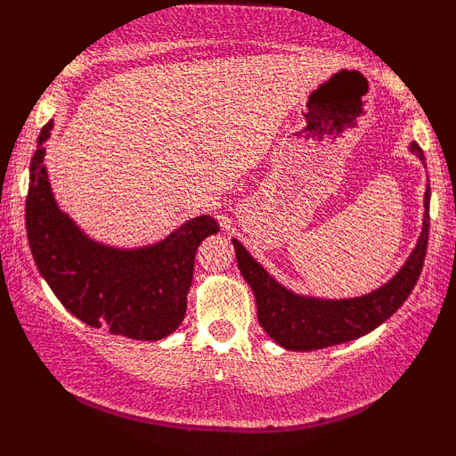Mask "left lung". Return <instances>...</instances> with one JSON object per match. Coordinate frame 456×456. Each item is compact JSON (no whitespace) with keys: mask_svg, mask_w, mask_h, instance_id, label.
I'll use <instances>...</instances> for the list:
<instances>
[{"mask_svg":"<svg viewBox=\"0 0 456 456\" xmlns=\"http://www.w3.org/2000/svg\"><path fill=\"white\" fill-rule=\"evenodd\" d=\"M409 151L426 166V155L417 142H411ZM423 208L426 211L419 240L401 270L379 289L353 298L297 295L264 270L245 245L232 239L236 264L242 278L251 286L257 301V320L267 336L286 351H317L354 340L382 326L407 301L421 273L429 234V184L423 195Z\"/></svg>","mask_w":456,"mask_h":456,"instance_id":"obj_1","label":"left lung"}]
</instances>
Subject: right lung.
Instances as JSON below:
<instances>
[{"label":"right lung","instance_id":"obj_1","mask_svg":"<svg viewBox=\"0 0 456 456\" xmlns=\"http://www.w3.org/2000/svg\"><path fill=\"white\" fill-rule=\"evenodd\" d=\"M52 128L49 120L37 139L27 195L28 245L41 276L86 326L134 340L166 338L184 320L197 248L220 226L197 216L155 245L118 248L93 240L53 197L43 164Z\"/></svg>","mask_w":456,"mask_h":456}]
</instances>
